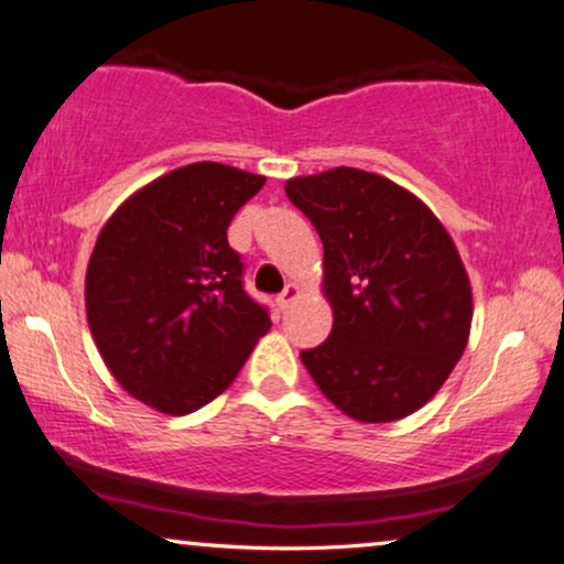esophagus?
<instances>
[{
	"instance_id": "34e87169",
	"label": "esophagus",
	"mask_w": 564,
	"mask_h": 564,
	"mask_svg": "<svg viewBox=\"0 0 564 564\" xmlns=\"http://www.w3.org/2000/svg\"><path fill=\"white\" fill-rule=\"evenodd\" d=\"M300 295V290L295 288V284H288L280 295H276V305H280V311H288L292 303H295V297Z\"/></svg>"
}]
</instances>
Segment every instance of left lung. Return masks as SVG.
<instances>
[{
	"label": "left lung",
	"mask_w": 564,
	"mask_h": 564,
	"mask_svg": "<svg viewBox=\"0 0 564 564\" xmlns=\"http://www.w3.org/2000/svg\"><path fill=\"white\" fill-rule=\"evenodd\" d=\"M324 243L334 326L300 360L360 422L412 414L445 383L471 328V288L453 240L414 194L334 167L284 184Z\"/></svg>",
	"instance_id": "obj_1"
}]
</instances>
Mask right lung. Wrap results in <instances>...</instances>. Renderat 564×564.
<instances>
[{"label": "right lung", "mask_w": 564, "mask_h": 564, "mask_svg": "<svg viewBox=\"0 0 564 564\" xmlns=\"http://www.w3.org/2000/svg\"><path fill=\"white\" fill-rule=\"evenodd\" d=\"M264 175L194 163L152 181L100 230L85 276L87 324L131 397L165 414H192L236 380L267 305L243 288L230 219Z\"/></svg>", "instance_id": "obj_1"}]
</instances>
